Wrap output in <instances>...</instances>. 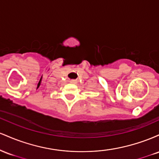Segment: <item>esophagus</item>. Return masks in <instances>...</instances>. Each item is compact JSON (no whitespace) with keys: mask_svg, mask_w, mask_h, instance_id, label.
I'll return each instance as SVG.
<instances>
[{"mask_svg":"<svg viewBox=\"0 0 159 159\" xmlns=\"http://www.w3.org/2000/svg\"><path fill=\"white\" fill-rule=\"evenodd\" d=\"M69 82H70L71 84H76V81L75 80H74V79H72V80H70V81H69Z\"/></svg>","mask_w":159,"mask_h":159,"instance_id":"esophagus-1","label":"esophagus"}]
</instances>
